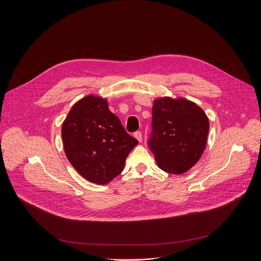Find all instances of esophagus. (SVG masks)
Instances as JSON below:
<instances>
[{"label":"esophagus","mask_w":261,"mask_h":261,"mask_svg":"<svg viewBox=\"0 0 261 261\" xmlns=\"http://www.w3.org/2000/svg\"><path fill=\"white\" fill-rule=\"evenodd\" d=\"M134 137L141 143L142 142V140H143V136H142V133L141 132H136L135 134H134Z\"/></svg>","instance_id":"obj_1"}]
</instances>
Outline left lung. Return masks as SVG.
<instances>
[{"label":"left lung","instance_id":"8db88e82","mask_svg":"<svg viewBox=\"0 0 261 261\" xmlns=\"http://www.w3.org/2000/svg\"><path fill=\"white\" fill-rule=\"evenodd\" d=\"M151 112L149 147L159 168L175 175L189 171L206 147L208 116L186 98H156Z\"/></svg>","mask_w":261,"mask_h":261}]
</instances>
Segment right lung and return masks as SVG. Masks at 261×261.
Here are the masks:
<instances>
[{
	"instance_id": "right-lung-1",
	"label": "right lung",
	"mask_w": 261,
	"mask_h": 261,
	"mask_svg": "<svg viewBox=\"0 0 261 261\" xmlns=\"http://www.w3.org/2000/svg\"><path fill=\"white\" fill-rule=\"evenodd\" d=\"M65 154L84 179L106 185L119 175L139 142L109 110L106 98L87 95L78 100L62 123Z\"/></svg>"
}]
</instances>
